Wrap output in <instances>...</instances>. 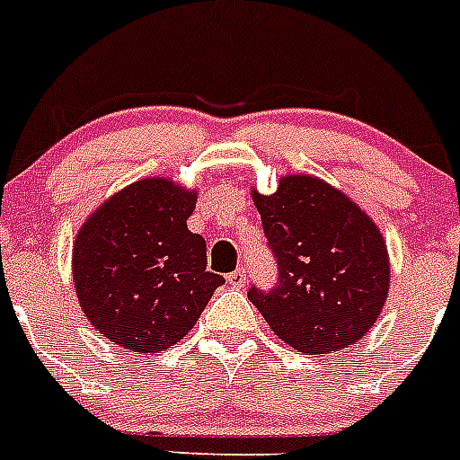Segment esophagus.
Here are the masks:
<instances>
[{
	"label": "esophagus",
	"mask_w": 460,
	"mask_h": 460,
	"mask_svg": "<svg viewBox=\"0 0 460 460\" xmlns=\"http://www.w3.org/2000/svg\"><path fill=\"white\" fill-rule=\"evenodd\" d=\"M226 280L233 288H243L246 286V280H249V274H246V270H243V267H239V270L230 271V274L226 276Z\"/></svg>",
	"instance_id": "obj_1"
}]
</instances>
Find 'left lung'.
<instances>
[{
  "label": "left lung",
  "instance_id": "8db88e82",
  "mask_svg": "<svg viewBox=\"0 0 460 460\" xmlns=\"http://www.w3.org/2000/svg\"><path fill=\"white\" fill-rule=\"evenodd\" d=\"M251 198L279 262L276 288L249 290L271 332L308 355L364 339L387 302L392 274L373 218L313 174H286L274 193L253 189Z\"/></svg>",
  "mask_w": 460,
  "mask_h": 460
}]
</instances>
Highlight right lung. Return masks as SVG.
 <instances>
[{"instance_id": "1", "label": "right lung", "mask_w": 460, "mask_h": 460, "mask_svg": "<svg viewBox=\"0 0 460 460\" xmlns=\"http://www.w3.org/2000/svg\"><path fill=\"white\" fill-rule=\"evenodd\" d=\"M198 189L145 177L110 195L73 242V286L92 327L126 350L180 343L223 276L207 271V243L190 233Z\"/></svg>"}]
</instances>
